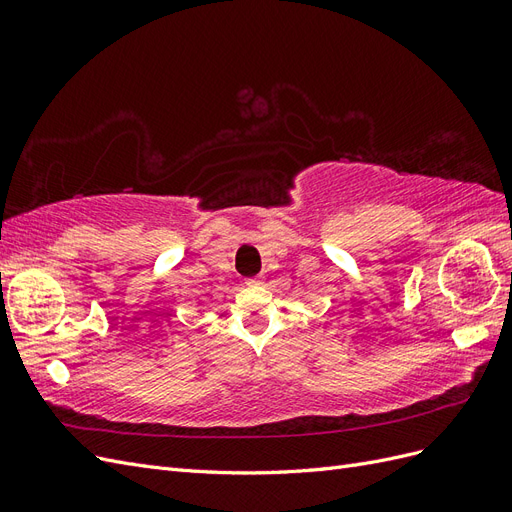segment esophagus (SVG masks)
Returning <instances> with one entry per match:
<instances>
[{"label":"esophagus","instance_id":"obj_1","mask_svg":"<svg viewBox=\"0 0 512 512\" xmlns=\"http://www.w3.org/2000/svg\"><path fill=\"white\" fill-rule=\"evenodd\" d=\"M245 284H247V286H260V284H262V277H260V275H258V277H250V280H247Z\"/></svg>","mask_w":512,"mask_h":512}]
</instances>
